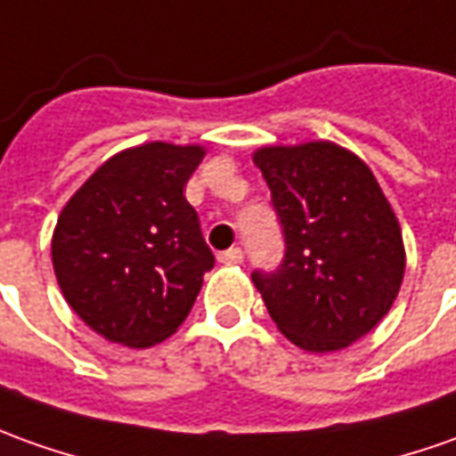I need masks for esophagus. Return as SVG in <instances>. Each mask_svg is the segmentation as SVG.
<instances>
[{
    "label": "esophagus",
    "mask_w": 456,
    "mask_h": 456,
    "mask_svg": "<svg viewBox=\"0 0 456 456\" xmlns=\"http://www.w3.org/2000/svg\"><path fill=\"white\" fill-rule=\"evenodd\" d=\"M241 259H244V252H241L240 247H232L227 252L219 254V262L222 265H241Z\"/></svg>",
    "instance_id": "1"
}]
</instances>
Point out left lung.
<instances>
[{"mask_svg":"<svg viewBox=\"0 0 456 456\" xmlns=\"http://www.w3.org/2000/svg\"><path fill=\"white\" fill-rule=\"evenodd\" d=\"M254 164L284 234L277 272H254L269 317L306 352L371 332L397 299L404 241L371 169L334 142L262 147Z\"/></svg>","mask_w":456,"mask_h":456,"instance_id":"left-lung-1","label":"left lung"}]
</instances>
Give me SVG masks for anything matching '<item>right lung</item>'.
<instances>
[{
  "mask_svg": "<svg viewBox=\"0 0 456 456\" xmlns=\"http://www.w3.org/2000/svg\"><path fill=\"white\" fill-rule=\"evenodd\" d=\"M200 144L150 142L114 154L64 204L52 237L59 289L94 332L157 345L187 319L215 267L184 197Z\"/></svg>",
  "mask_w": 456,
  "mask_h": 456,
  "instance_id": "right-lung-1",
  "label": "right lung"
}]
</instances>
